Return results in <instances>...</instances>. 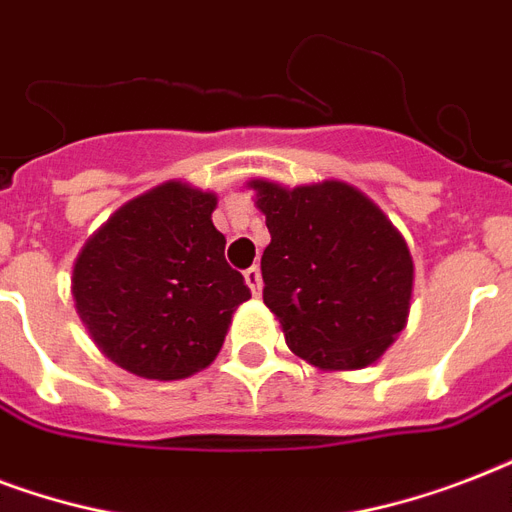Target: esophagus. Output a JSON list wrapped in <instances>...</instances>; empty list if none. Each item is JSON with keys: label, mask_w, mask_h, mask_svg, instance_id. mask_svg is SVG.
Listing matches in <instances>:
<instances>
[{"label": "esophagus", "mask_w": 512, "mask_h": 512, "mask_svg": "<svg viewBox=\"0 0 512 512\" xmlns=\"http://www.w3.org/2000/svg\"><path fill=\"white\" fill-rule=\"evenodd\" d=\"M244 281H247V287L252 289V295H260V289H263V276H260V268H257V265H252V268L244 271Z\"/></svg>", "instance_id": "1"}]
</instances>
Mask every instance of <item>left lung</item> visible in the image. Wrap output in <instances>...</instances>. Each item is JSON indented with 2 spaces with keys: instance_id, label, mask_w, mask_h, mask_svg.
<instances>
[{
  "instance_id": "left-lung-1",
  "label": "left lung",
  "mask_w": 512,
  "mask_h": 512,
  "mask_svg": "<svg viewBox=\"0 0 512 512\" xmlns=\"http://www.w3.org/2000/svg\"><path fill=\"white\" fill-rule=\"evenodd\" d=\"M249 188L271 231L263 300L289 350L329 372L374 364L409 319L414 263L404 236L342 180Z\"/></svg>"
}]
</instances>
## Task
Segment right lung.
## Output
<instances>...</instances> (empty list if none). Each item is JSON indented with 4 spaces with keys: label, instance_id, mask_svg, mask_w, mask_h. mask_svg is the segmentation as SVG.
I'll list each match as a JSON object with an SVG mask.
<instances>
[{
    "label": "right lung",
    "instance_id": "add662e5",
    "mask_svg": "<svg viewBox=\"0 0 512 512\" xmlns=\"http://www.w3.org/2000/svg\"><path fill=\"white\" fill-rule=\"evenodd\" d=\"M215 207V193L170 180L116 209L82 247L76 313L116 366L183 380L220 353L249 287L225 263Z\"/></svg>",
    "mask_w": 512,
    "mask_h": 512
}]
</instances>
